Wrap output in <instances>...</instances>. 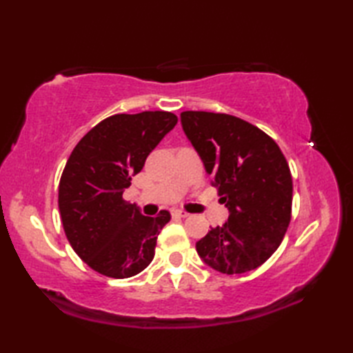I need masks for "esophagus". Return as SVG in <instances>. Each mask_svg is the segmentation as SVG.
<instances>
[{"mask_svg":"<svg viewBox=\"0 0 353 353\" xmlns=\"http://www.w3.org/2000/svg\"><path fill=\"white\" fill-rule=\"evenodd\" d=\"M171 214H172V215H176V216H182V219H185V216H188V215H190L188 212L182 211V209H172Z\"/></svg>","mask_w":353,"mask_h":353,"instance_id":"obj_1","label":"esophagus"}]
</instances>
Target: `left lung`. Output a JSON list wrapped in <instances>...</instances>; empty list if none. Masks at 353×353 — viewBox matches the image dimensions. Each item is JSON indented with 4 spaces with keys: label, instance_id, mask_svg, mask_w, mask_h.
I'll return each instance as SVG.
<instances>
[{
    "label": "left lung",
    "instance_id": "8db88e82",
    "mask_svg": "<svg viewBox=\"0 0 353 353\" xmlns=\"http://www.w3.org/2000/svg\"><path fill=\"white\" fill-rule=\"evenodd\" d=\"M181 123L229 211L223 226L196 243L199 256L224 274L250 272L276 252L291 220L287 159L267 133L241 118L186 110Z\"/></svg>",
    "mask_w": 353,
    "mask_h": 353
}]
</instances>
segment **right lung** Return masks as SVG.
Segmentation results:
<instances>
[{"mask_svg": "<svg viewBox=\"0 0 353 353\" xmlns=\"http://www.w3.org/2000/svg\"><path fill=\"white\" fill-rule=\"evenodd\" d=\"M176 124L177 117L163 110L112 115L72 150L59 183V211L74 252L95 272L124 279L153 261L157 235L171 215L165 209L142 215L123 192Z\"/></svg>", "mask_w": 353, "mask_h": 353, "instance_id": "obj_1", "label": "right lung"}]
</instances>
